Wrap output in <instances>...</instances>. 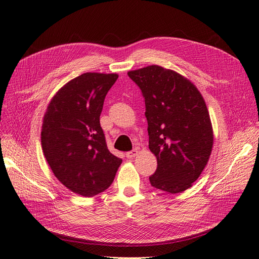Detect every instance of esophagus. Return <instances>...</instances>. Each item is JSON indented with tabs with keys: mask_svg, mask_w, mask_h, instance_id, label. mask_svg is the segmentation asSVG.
<instances>
[{
	"mask_svg": "<svg viewBox=\"0 0 259 259\" xmlns=\"http://www.w3.org/2000/svg\"><path fill=\"white\" fill-rule=\"evenodd\" d=\"M138 153H139L138 149H134V150H132V151L127 152V153H126V156H127L128 159H133V158H135V156H136Z\"/></svg>",
	"mask_w": 259,
	"mask_h": 259,
	"instance_id": "34e87169",
	"label": "esophagus"
}]
</instances>
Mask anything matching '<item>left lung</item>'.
Here are the masks:
<instances>
[{"mask_svg":"<svg viewBox=\"0 0 259 259\" xmlns=\"http://www.w3.org/2000/svg\"><path fill=\"white\" fill-rule=\"evenodd\" d=\"M127 74L145 97L149 149L158 161L149 177L151 186L173 194L189 189L205 168L214 144L204 98L189 79L158 65Z\"/></svg>","mask_w":259,"mask_h":259,"instance_id":"1","label":"left lung"}]
</instances>
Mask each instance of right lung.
<instances>
[{
  "mask_svg": "<svg viewBox=\"0 0 259 259\" xmlns=\"http://www.w3.org/2000/svg\"><path fill=\"white\" fill-rule=\"evenodd\" d=\"M116 73L86 72L66 83L44 113L41 144L54 175L72 192L93 197L113 182L122 160L108 150L99 117Z\"/></svg>",
  "mask_w": 259,
  "mask_h": 259,
  "instance_id": "add662e5",
  "label": "right lung"
}]
</instances>
